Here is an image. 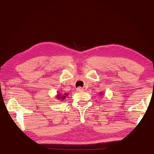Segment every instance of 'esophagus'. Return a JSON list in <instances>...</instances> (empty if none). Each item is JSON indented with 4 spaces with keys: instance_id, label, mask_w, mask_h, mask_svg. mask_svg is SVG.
<instances>
[{
    "instance_id": "esophagus-1",
    "label": "esophagus",
    "mask_w": 154,
    "mask_h": 154,
    "mask_svg": "<svg viewBox=\"0 0 154 154\" xmlns=\"http://www.w3.org/2000/svg\"><path fill=\"white\" fill-rule=\"evenodd\" d=\"M76 90H77V91H83V88L82 87H78L76 88Z\"/></svg>"
}]
</instances>
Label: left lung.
Segmentation results:
<instances>
[{
  "instance_id": "obj_1",
  "label": "left lung",
  "mask_w": 154,
  "mask_h": 154,
  "mask_svg": "<svg viewBox=\"0 0 154 154\" xmlns=\"http://www.w3.org/2000/svg\"><path fill=\"white\" fill-rule=\"evenodd\" d=\"M100 94H101V92H100Z\"/></svg>"
}]
</instances>
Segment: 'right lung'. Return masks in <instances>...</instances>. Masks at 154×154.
I'll list each match as a JSON object with an SVG mask.
<instances>
[{
  "mask_svg": "<svg viewBox=\"0 0 154 154\" xmlns=\"http://www.w3.org/2000/svg\"><path fill=\"white\" fill-rule=\"evenodd\" d=\"M66 96H68L67 93H64V94H60V93H58V94H57V95L56 96V97H57V98L58 100H65V98H66Z\"/></svg>",
  "mask_w": 154,
  "mask_h": 154,
  "instance_id": "add662e5",
  "label": "right lung"
}]
</instances>
